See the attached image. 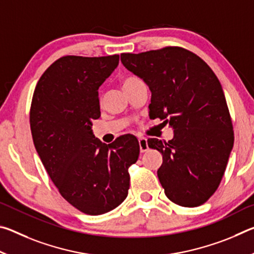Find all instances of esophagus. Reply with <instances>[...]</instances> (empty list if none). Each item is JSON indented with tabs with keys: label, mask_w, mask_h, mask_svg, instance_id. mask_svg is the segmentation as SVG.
<instances>
[{
	"label": "esophagus",
	"mask_w": 254,
	"mask_h": 254,
	"mask_svg": "<svg viewBox=\"0 0 254 254\" xmlns=\"http://www.w3.org/2000/svg\"><path fill=\"white\" fill-rule=\"evenodd\" d=\"M139 145H140V152H145V151H148V141H147V139H145V137H143V136H140L139 137Z\"/></svg>",
	"instance_id": "esophagus-1"
}]
</instances>
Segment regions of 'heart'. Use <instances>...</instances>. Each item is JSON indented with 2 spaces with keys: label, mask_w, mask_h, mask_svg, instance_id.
I'll return each mask as SVG.
<instances>
[{
  "label": "heart",
  "mask_w": 254,
  "mask_h": 254,
  "mask_svg": "<svg viewBox=\"0 0 254 254\" xmlns=\"http://www.w3.org/2000/svg\"><path fill=\"white\" fill-rule=\"evenodd\" d=\"M140 79L137 78V77H133V76H130V77H126V78L122 79L121 81V85H122V88L123 89H127V87H130V86H132L134 83H136V81H139Z\"/></svg>",
  "instance_id": "b5f03b06"
}]
</instances>
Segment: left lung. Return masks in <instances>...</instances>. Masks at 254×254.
I'll list each match as a JSON object with an SVG mask.
<instances>
[{
	"instance_id": "1",
	"label": "left lung",
	"mask_w": 254,
	"mask_h": 254,
	"mask_svg": "<svg viewBox=\"0 0 254 254\" xmlns=\"http://www.w3.org/2000/svg\"><path fill=\"white\" fill-rule=\"evenodd\" d=\"M121 62L149 86L150 118L174 128L168 142L148 140L149 148L162 154L157 174L166 196L185 207L204 204L220 186L234 143L220 80L203 59L182 47L122 54Z\"/></svg>"
}]
</instances>
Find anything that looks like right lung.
<instances>
[{"mask_svg":"<svg viewBox=\"0 0 254 254\" xmlns=\"http://www.w3.org/2000/svg\"><path fill=\"white\" fill-rule=\"evenodd\" d=\"M120 56H65L47 68L34 88L30 127L34 147L64 198L80 212L101 215L127 198L128 168L140 153L127 134L111 144L92 131L101 117L98 88L119 65Z\"/></svg>","mask_w":254,"mask_h":254,"instance_id":"1","label":"right lung"}]
</instances>
